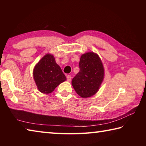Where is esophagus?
<instances>
[{
	"label": "esophagus",
	"instance_id": "34e87169",
	"mask_svg": "<svg viewBox=\"0 0 146 146\" xmlns=\"http://www.w3.org/2000/svg\"><path fill=\"white\" fill-rule=\"evenodd\" d=\"M67 80L68 81V82H70V81L71 80V76L70 75L67 76Z\"/></svg>",
	"mask_w": 146,
	"mask_h": 146
}]
</instances>
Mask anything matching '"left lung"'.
<instances>
[{
  "mask_svg": "<svg viewBox=\"0 0 146 146\" xmlns=\"http://www.w3.org/2000/svg\"><path fill=\"white\" fill-rule=\"evenodd\" d=\"M79 68L80 71L71 82L74 90L82 98L92 97L99 90L104 78L102 62L97 53L88 52L81 55Z\"/></svg>",
  "mask_w": 146,
  "mask_h": 146,
  "instance_id": "8db88e82",
  "label": "left lung"
}]
</instances>
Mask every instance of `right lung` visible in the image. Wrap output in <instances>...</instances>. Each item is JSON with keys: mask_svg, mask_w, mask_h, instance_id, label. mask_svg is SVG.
Returning <instances> with one entry per match:
<instances>
[{"mask_svg": "<svg viewBox=\"0 0 146 146\" xmlns=\"http://www.w3.org/2000/svg\"><path fill=\"white\" fill-rule=\"evenodd\" d=\"M33 75L38 91L44 94L53 92L60 84L66 80L54 56L49 53L44 55L35 66Z\"/></svg>", "mask_w": 146, "mask_h": 146, "instance_id": "add662e5", "label": "right lung"}]
</instances>
